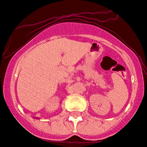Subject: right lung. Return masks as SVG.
Returning <instances> with one entry per match:
<instances>
[{"mask_svg": "<svg viewBox=\"0 0 147 147\" xmlns=\"http://www.w3.org/2000/svg\"><path fill=\"white\" fill-rule=\"evenodd\" d=\"M35 119H39V118H37V117H36V118H35Z\"/></svg>", "mask_w": 147, "mask_h": 147, "instance_id": "1", "label": "right lung"}]
</instances>
